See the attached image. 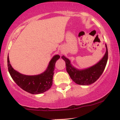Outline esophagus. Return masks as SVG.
<instances>
[{"label":"esophagus","mask_w":120,"mask_h":120,"mask_svg":"<svg viewBox=\"0 0 120 120\" xmlns=\"http://www.w3.org/2000/svg\"><path fill=\"white\" fill-rule=\"evenodd\" d=\"M61 52H63V51H61Z\"/></svg>","instance_id":"esophagus-1"}]
</instances>
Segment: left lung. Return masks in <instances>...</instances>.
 Returning a JSON list of instances; mask_svg holds the SVG:
<instances>
[{
  "mask_svg": "<svg viewBox=\"0 0 120 120\" xmlns=\"http://www.w3.org/2000/svg\"><path fill=\"white\" fill-rule=\"evenodd\" d=\"M105 48V53L101 59L91 67L82 69L74 67L69 59L65 56H62L61 58L65 62L67 72L75 83L86 86L94 83L99 79L104 71L108 60V49L106 44Z\"/></svg>",
  "mask_w": 120,
  "mask_h": 120,
  "instance_id": "left-lung-1",
  "label": "left lung"
}]
</instances>
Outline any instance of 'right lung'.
Returning <instances> with one entry per match:
<instances>
[{"mask_svg": "<svg viewBox=\"0 0 120 120\" xmlns=\"http://www.w3.org/2000/svg\"><path fill=\"white\" fill-rule=\"evenodd\" d=\"M60 56L55 55L49 62L46 71L39 74L25 75L15 70L10 64L9 56L7 57L8 69L13 80L20 87L31 94H39L49 90L52 85L56 62Z\"/></svg>", "mask_w": 120, "mask_h": 120, "instance_id": "obj_1", "label": "right lung"}]
</instances>
